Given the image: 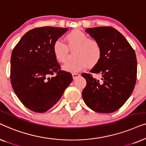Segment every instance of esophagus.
<instances>
[{
    "instance_id": "1",
    "label": "esophagus",
    "mask_w": 146,
    "mask_h": 146,
    "mask_svg": "<svg viewBox=\"0 0 146 146\" xmlns=\"http://www.w3.org/2000/svg\"><path fill=\"white\" fill-rule=\"evenodd\" d=\"M79 76H80L79 74H78V73H73L72 74V77H73L74 79H76V78L79 77Z\"/></svg>"
}]
</instances>
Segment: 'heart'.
<instances>
[{"instance_id":"b5f03b06","label":"heart","mask_w":146,"mask_h":146,"mask_svg":"<svg viewBox=\"0 0 146 146\" xmlns=\"http://www.w3.org/2000/svg\"><path fill=\"white\" fill-rule=\"evenodd\" d=\"M66 43L60 39L54 41L52 52L55 59L60 63L65 62L68 54V49L74 50L75 60L68 62L62 66L64 70L76 73L82 70L87 66L94 67L97 65L102 56V47L96 39L90 38L89 35L82 31L76 29L67 34Z\"/></svg>"}]
</instances>
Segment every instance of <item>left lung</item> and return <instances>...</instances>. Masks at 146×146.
<instances>
[{
    "label": "left lung",
    "instance_id": "8db88e82",
    "mask_svg": "<svg viewBox=\"0 0 146 146\" xmlns=\"http://www.w3.org/2000/svg\"><path fill=\"white\" fill-rule=\"evenodd\" d=\"M86 32L100 42L102 56L91 74H82L86 80L84 101L96 112H113L124 104L134 89L136 55L125 37L112 27L88 28Z\"/></svg>",
    "mask_w": 146,
    "mask_h": 146
}]
</instances>
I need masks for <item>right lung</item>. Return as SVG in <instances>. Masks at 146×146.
Returning <instances> with one entry per match:
<instances>
[{"label":"right lung","instance_id":"add662e5","mask_svg":"<svg viewBox=\"0 0 146 146\" xmlns=\"http://www.w3.org/2000/svg\"><path fill=\"white\" fill-rule=\"evenodd\" d=\"M67 31L35 28L22 37L12 52V86L23 104L35 112L50 109L72 81L71 73L60 70L52 52L53 43Z\"/></svg>","mask_w":146,"mask_h":146}]
</instances>
